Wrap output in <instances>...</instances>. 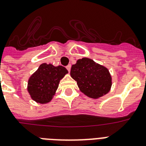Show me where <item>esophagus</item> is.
Segmentation results:
<instances>
[{
    "mask_svg": "<svg viewBox=\"0 0 146 146\" xmlns=\"http://www.w3.org/2000/svg\"><path fill=\"white\" fill-rule=\"evenodd\" d=\"M66 68H67V70H68V72H70V69H71V64H68V65L66 67Z\"/></svg>",
    "mask_w": 146,
    "mask_h": 146,
    "instance_id": "34e87169",
    "label": "esophagus"
}]
</instances>
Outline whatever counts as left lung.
<instances>
[{
	"label": "left lung",
	"instance_id": "1",
	"mask_svg": "<svg viewBox=\"0 0 146 146\" xmlns=\"http://www.w3.org/2000/svg\"><path fill=\"white\" fill-rule=\"evenodd\" d=\"M70 76L79 90L88 97L98 99L111 90L112 78L108 68L94 60L82 58L71 67Z\"/></svg>",
	"mask_w": 146,
	"mask_h": 146
}]
</instances>
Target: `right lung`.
I'll return each instance as SVG.
<instances>
[{"label": "right lung", "mask_w": 146, "mask_h": 146, "mask_svg": "<svg viewBox=\"0 0 146 146\" xmlns=\"http://www.w3.org/2000/svg\"><path fill=\"white\" fill-rule=\"evenodd\" d=\"M67 73V70L62 66L55 67L51 64H41L28 80L27 90L32 99L41 104L51 101L60 80Z\"/></svg>", "instance_id": "right-lung-1"}]
</instances>
